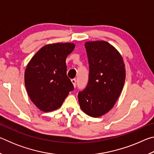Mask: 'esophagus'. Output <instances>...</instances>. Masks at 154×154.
Instances as JSON below:
<instances>
[{"label": "esophagus", "mask_w": 154, "mask_h": 154, "mask_svg": "<svg viewBox=\"0 0 154 154\" xmlns=\"http://www.w3.org/2000/svg\"><path fill=\"white\" fill-rule=\"evenodd\" d=\"M71 82L72 83V85H73L74 88L76 87V79H71Z\"/></svg>", "instance_id": "1"}]
</instances>
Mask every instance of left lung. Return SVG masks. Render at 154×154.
<instances>
[{"instance_id": "1", "label": "left lung", "mask_w": 154, "mask_h": 154, "mask_svg": "<svg viewBox=\"0 0 154 154\" xmlns=\"http://www.w3.org/2000/svg\"><path fill=\"white\" fill-rule=\"evenodd\" d=\"M90 67L85 89L78 94L82 110L92 118H99L113 107L126 79L125 64L120 53L105 41L85 43Z\"/></svg>"}]
</instances>
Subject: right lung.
I'll return each instance as SVG.
<instances>
[{
	"instance_id": "1",
	"label": "right lung",
	"mask_w": 154,
	"mask_h": 154,
	"mask_svg": "<svg viewBox=\"0 0 154 154\" xmlns=\"http://www.w3.org/2000/svg\"><path fill=\"white\" fill-rule=\"evenodd\" d=\"M72 43H50L42 47L28 62L24 83L28 96L44 112L62 106L73 85L66 75V58L74 50Z\"/></svg>"
}]
</instances>
